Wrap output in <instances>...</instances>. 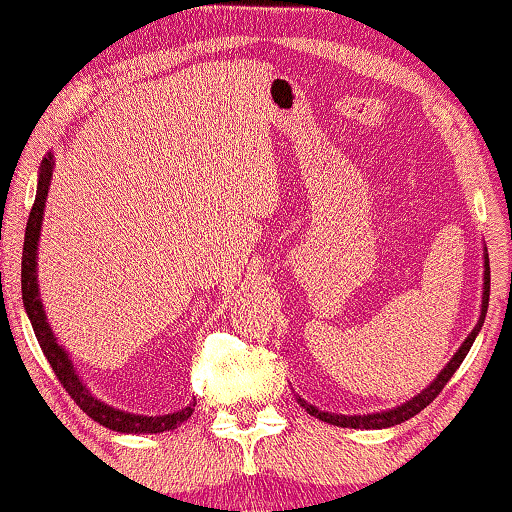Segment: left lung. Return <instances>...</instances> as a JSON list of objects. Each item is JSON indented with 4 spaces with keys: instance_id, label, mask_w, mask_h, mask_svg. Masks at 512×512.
<instances>
[{
    "instance_id": "8db88e82",
    "label": "left lung",
    "mask_w": 512,
    "mask_h": 512,
    "mask_svg": "<svg viewBox=\"0 0 512 512\" xmlns=\"http://www.w3.org/2000/svg\"><path fill=\"white\" fill-rule=\"evenodd\" d=\"M487 302H490V258L485 256V291H483V311H480V318H478V325L473 328V332L469 337L464 339V344L459 346V351L453 355V360L448 362L446 367H443V372L436 376V381L429 385L427 390H422L418 397H413L411 402H406L402 406H397V409L392 411H383V413H372V416H335V413H325V411H318L316 406L307 404L305 399H300V404L305 406V409L311 413V416L323 420V422H330V425H337V427H353V429H383V427H392V425H399V422L409 420L420 413L425 406H429L434 402L436 397H439V392L446 388V383L453 379V374L457 372V367L462 365V360L466 358V353H469V348L476 342V335L483 328L485 323V314H487Z\"/></svg>"
}]
</instances>
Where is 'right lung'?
I'll return each instance as SVG.
<instances>
[{
	"instance_id": "obj_1",
	"label": "right lung",
	"mask_w": 512,
	"mask_h": 512,
	"mask_svg": "<svg viewBox=\"0 0 512 512\" xmlns=\"http://www.w3.org/2000/svg\"><path fill=\"white\" fill-rule=\"evenodd\" d=\"M50 177H53V157L48 154L41 164L36 201L27 219L25 247H22V272H20L22 302H25L27 316L29 321H32L34 335L39 339L41 351L48 358L55 376L59 379V383L64 385L66 392H69L73 402H76L92 420L99 422V425L122 434H159V432H168V429H175L177 425H182L184 420L191 418L196 402L184 406V409L177 413H168V416H133V413L113 409V406L99 402V399L87 392L83 381H80L78 374L73 372L69 355H66L64 348L55 342V335L53 330H50L46 314H43V305L39 300V284H36V247H39L41 219H43V207H46Z\"/></svg>"
}]
</instances>
